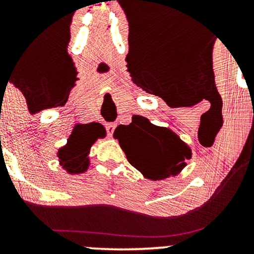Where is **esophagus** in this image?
<instances>
[{
	"mask_svg": "<svg viewBox=\"0 0 254 254\" xmlns=\"http://www.w3.org/2000/svg\"><path fill=\"white\" fill-rule=\"evenodd\" d=\"M116 129V124L115 123H109L106 124V130H107V135L110 137H112L113 135V131Z\"/></svg>",
	"mask_w": 254,
	"mask_h": 254,
	"instance_id": "34e87169",
	"label": "esophagus"
}]
</instances>
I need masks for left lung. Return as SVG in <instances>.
<instances>
[{
  "label": "left lung",
  "mask_w": 254,
  "mask_h": 254,
  "mask_svg": "<svg viewBox=\"0 0 254 254\" xmlns=\"http://www.w3.org/2000/svg\"><path fill=\"white\" fill-rule=\"evenodd\" d=\"M113 136L127 161L150 180L178 176L192 156L191 148L176 132L142 116L132 117L129 125H119Z\"/></svg>",
  "instance_id": "8db88e82"
}]
</instances>
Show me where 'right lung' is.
<instances>
[{"label":"right lung","mask_w":254,"mask_h":254,"mask_svg":"<svg viewBox=\"0 0 254 254\" xmlns=\"http://www.w3.org/2000/svg\"><path fill=\"white\" fill-rule=\"evenodd\" d=\"M104 137L105 133L98 124H77L66 144L57 151L58 161L63 170L71 176L84 173L90 165V148L98 138Z\"/></svg>","instance_id":"right-lung-1"}]
</instances>
